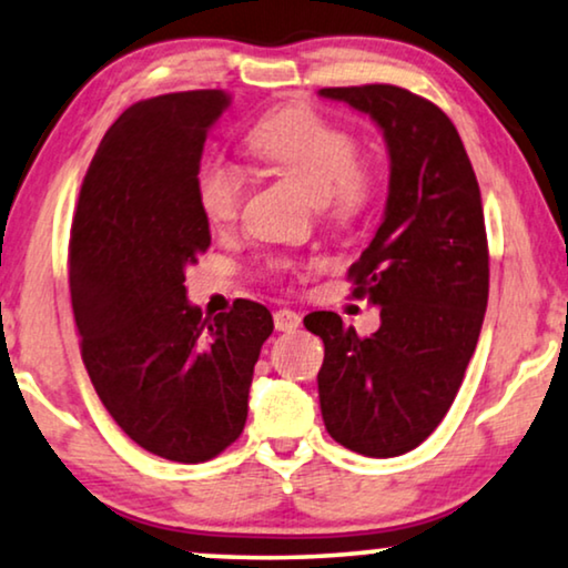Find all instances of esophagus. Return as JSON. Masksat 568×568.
Wrapping results in <instances>:
<instances>
[{"label":"esophagus","instance_id":"esophagus-1","mask_svg":"<svg viewBox=\"0 0 568 568\" xmlns=\"http://www.w3.org/2000/svg\"><path fill=\"white\" fill-rule=\"evenodd\" d=\"M300 323H302V315H300V313H294V310H286V307H282V310H276V313H274V325H276V331H284V333L297 331V328H300Z\"/></svg>","mask_w":568,"mask_h":568}]
</instances>
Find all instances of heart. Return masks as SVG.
<instances>
[{
	"label": "heart",
	"instance_id": "1",
	"mask_svg": "<svg viewBox=\"0 0 568 568\" xmlns=\"http://www.w3.org/2000/svg\"><path fill=\"white\" fill-rule=\"evenodd\" d=\"M247 150L263 165L292 178L331 220L359 216L375 196L369 170L359 165V146L344 126L310 108H284L258 121L247 134ZM196 201L212 227L235 222L245 181L235 162L206 154L196 170Z\"/></svg>",
	"mask_w": 568,
	"mask_h": 568
}]
</instances>
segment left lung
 Listing matches in <instances>:
<instances>
[{"instance_id": "obj_1", "label": "left lung", "mask_w": 568, "mask_h": 568, "mask_svg": "<svg viewBox=\"0 0 568 568\" xmlns=\"http://www.w3.org/2000/svg\"><path fill=\"white\" fill-rule=\"evenodd\" d=\"M321 95L377 123L390 183L383 222L348 268L354 297L379 307V328L362 338L336 313L305 317L325 344L317 395L338 445L395 457L437 429L476 352L488 302L484 204L460 134L429 100L393 84Z\"/></svg>"}]
</instances>
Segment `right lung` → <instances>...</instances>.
Wrapping results in <instances>:
<instances>
[{
  "label": "right lung",
  "instance_id": "obj_1",
  "mask_svg": "<svg viewBox=\"0 0 568 568\" xmlns=\"http://www.w3.org/2000/svg\"><path fill=\"white\" fill-rule=\"evenodd\" d=\"M224 90L173 92L126 108L105 131L69 240V292L82 362L113 422L146 453L204 463L247 418L263 341L274 331L258 302L201 317L185 268L212 245L196 201L209 129Z\"/></svg>",
  "mask_w": 568,
  "mask_h": 568
}]
</instances>
